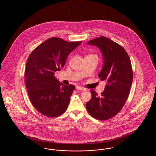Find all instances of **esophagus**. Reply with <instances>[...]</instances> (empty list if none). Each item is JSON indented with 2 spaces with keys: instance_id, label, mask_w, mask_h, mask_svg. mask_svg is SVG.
I'll return each mask as SVG.
<instances>
[{
  "instance_id": "34e87169",
  "label": "esophagus",
  "mask_w": 156,
  "mask_h": 156,
  "mask_svg": "<svg viewBox=\"0 0 156 156\" xmlns=\"http://www.w3.org/2000/svg\"><path fill=\"white\" fill-rule=\"evenodd\" d=\"M76 89H77V90H87L85 88L82 87H80V86L76 87Z\"/></svg>"
}]
</instances>
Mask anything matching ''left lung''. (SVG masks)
<instances>
[{"label": "left lung", "mask_w": 156, "mask_h": 156, "mask_svg": "<svg viewBox=\"0 0 156 156\" xmlns=\"http://www.w3.org/2000/svg\"><path fill=\"white\" fill-rule=\"evenodd\" d=\"M87 44L98 47L102 53L103 66L98 76L106 85L100 97L90 90L92 98L86 103L87 109L95 119L107 120L119 113L129 97L133 82L130 59L121 45L106 37H98Z\"/></svg>", "instance_id": "1"}]
</instances>
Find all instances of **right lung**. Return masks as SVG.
Instances as JSON below:
<instances>
[{
	"label": "right lung",
	"instance_id": "obj_1",
	"mask_svg": "<svg viewBox=\"0 0 156 156\" xmlns=\"http://www.w3.org/2000/svg\"><path fill=\"white\" fill-rule=\"evenodd\" d=\"M81 43L50 38L35 48L27 59L24 77L29 97L37 111L46 116L56 117L67 111L75 87L61 83L55 74Z\"/></svg>",
	"mask_w": 156,
	"mask_h": 156
}]
</instances>
